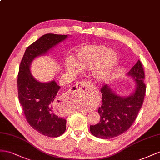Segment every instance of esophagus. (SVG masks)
<instances>
[{
    "instance_id": "1",
    "label": "esophagus",
    "mask_w": 160,
    "mask_h": 160,
    "mask_svg": "<svg viewBox=\"0 0 160 160\" xmlns=\"http://www.w3.org/2000/svg\"><path fill=\"white\" fill-rule=\"evenodd\" d=\"M88 82H87L86 81L81 82L80 83L76 84L73 87L70 94H68L67 97L62 99L61 104H63L65 106V108H67L68 104H69L73 100V98L80 97V96L86 94L88 90Z\"/></svg>"
}]
</instances>
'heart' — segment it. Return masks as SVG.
Segmentation results:
<instances>
[{
  "label": "heart",
  "mask_w": 160,
  "mask_h": 160,
  "mask_svg": "<svg viewBox=\"0 0 160 160\" xmlns=\"http://www.w3.org/2000/svg\"><path fill=\"white\" fill-rule=\"evenodd\" d=\"M117 60V53L104 45H88L78 50L76 60H67L65 66L68 72L75 73L78 71V68L81 70L93 69L94 79L102 81L110 74Z\"/></svg>",
  "instance_id": "heart-1"
}]
</instances>
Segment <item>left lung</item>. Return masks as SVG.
<instances>
[{
	"label": "left lung",
	"instance_id": "obj_1",
	"mask_svg": "<svg viewBox=\"0 0 160 160\" xmlns=\"http://www.w3.org/2000/svg\"><path fill=\"white\" fill-rule=\"evenodd\" d=\"M127 75L133 78L136 84L135 92L129 97L117 95L107 84L100 89L102 104L98 111L100 120L98 124L90 126L91 133L97 138L111 139L125 133L135 121L143 105L146 86L143 65L139 60Z\"/></svg>",
	"mask_w": 160,
	"mask_h": 160
}]
</instances>
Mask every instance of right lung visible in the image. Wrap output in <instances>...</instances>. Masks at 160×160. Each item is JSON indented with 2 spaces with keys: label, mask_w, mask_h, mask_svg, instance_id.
Returning a JSON list of instances; mask_svg holds the SVG:
<instances>
[{
  "label": "right lung",
  "mask_w": 160,
  "mask_h": 160,
  "mask_svg": "<svg viewBox=\"0 0 160 160\" xmlns=\"http://www.w3.org/2000/svg\"><path fill=\"white\" fill-rule=\"evenodd\" d=\"M67 38V35L53 33L42 36L26 49L18 74V97L27 121L33 129L50 138L62 135L66 129V120L55 113L60 102L56 95L60 86L55 80L43 83L35 80L30 66L35 58L45 54Z\"/></svg>",
  "instance_id": "add662e5"
}]
</instances>
